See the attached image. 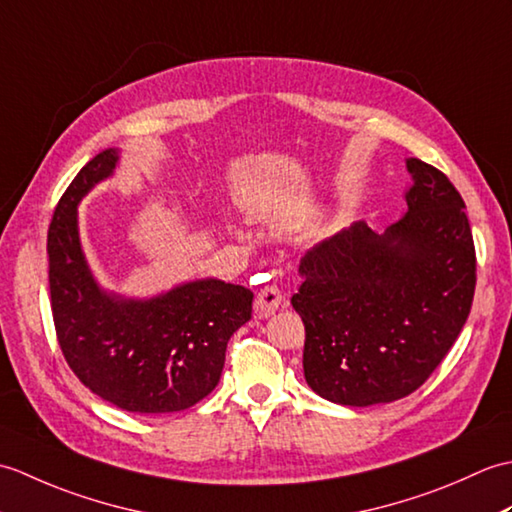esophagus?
Returning <instances> with one entry per match:
<instances>
[{"label":"esophagus","instance_id":"1","mask_svg":"<svg viewBox=\"0 0 512 512\" xmlns=\"http://www.w3.org/2000/svg\"><path fill=\"white\" fill-rule=\"evenodd\" d=\"M281 303H284L281 290L277 286H266L259 290V295L255 297V314L257 317H268V314H273L275 310L281 308Z\"/></svg>","mask_w":512,"mask_h":512}]
</instances>
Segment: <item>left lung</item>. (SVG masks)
<instances>
[{"mask_svg":"<svg viewBox=\"0 0 512 512\" xmlns=\"http://www.w3.org/2000/svg\"><path fill=\"white\" fill-rule=\"evenodd\" d=\"M407 213L383 233L365 222L303 255L292 308L306 325L303 374L312 391L347 407L416 391L469 319L475 246L449 178L407 158Z\"/></svg>","mask_w":512,"mask_h":512,"instance_id":"left-lung-1","label":"left lung"}]
</instances>
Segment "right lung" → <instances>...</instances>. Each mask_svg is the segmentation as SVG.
<instances>
[{"instance_id": "1", "label": "right lung", "mask_w": 512, "mask_h": 512, "mask_svg": "<svg viewBox=\"0 0 512 512\" xmlns=\"http://www.w3.org/2000/svg\"><path fill=\"white\" fill-rule=\"evenodd\" d=\"M121 160L103 149L72 180L48 231L50 301L65 361L92 394L132 413L193 407L220 383L226 343L253 310V292L193 279L156 297H123L94 277L79 235V204Z\"/></svg>"}]
</instances>
